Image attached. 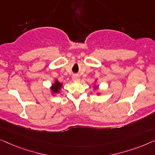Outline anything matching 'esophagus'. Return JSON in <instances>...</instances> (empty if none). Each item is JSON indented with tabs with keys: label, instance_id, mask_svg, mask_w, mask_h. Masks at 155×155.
Instances as JSON below:
<instances>
[{
	"label": "esophagus",
	"instance_id": "34e87169",
	"mask_svg": "<svg viewBox=\"0 0 155 155\" xmlns=\"http://www.w3.org/2000/svg\"><path fill=\"white\" fill-rule=\"evenodd\" d=\"M72 79H73V81H78L80 80V77H78V75H74L72 77Z\"/></svg>",
	"mask_w": 155,
	"mask_h": 155
}]
</instances>
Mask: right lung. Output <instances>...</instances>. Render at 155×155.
<instances>
[{"label": "right lung", "instance_id": "add662e5", "mask_svg": "<svg viewBox=\"0 0 155 155\" xmlns=\"http://www.w3.org/2000/svg\"><path fill=\"white\" fill-rule=\"evenodd\" d=\"M61 86H62V84H61L60 82L56 81L55 84H53V88H52V90H53V92L58 93L59 91V89L61 88Z\"/></svg>", "mask_w": 155, "mask_h": 155}]
</instances>
